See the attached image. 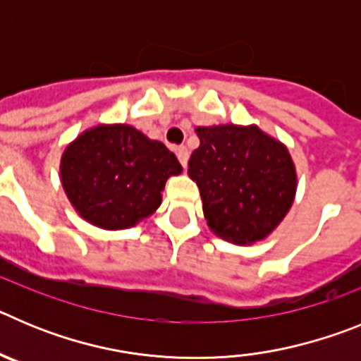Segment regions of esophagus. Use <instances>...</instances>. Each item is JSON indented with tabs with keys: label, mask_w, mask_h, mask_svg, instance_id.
Instances as JSON below:
<instances>
[{
	"label": "esophagus",
	"mask_w": 361,
	"mask_h": 361,
	"mask_svg": "<svg viewBox=\"0 0 361 361\" xmlns=\"http://www.w3.org/2000/svg\"><path fill=\"white\" fill-rule=\"evenodd\" d=\"M175 153H177V159L178 162L183 164V168L186 170L188 166V159H190V152H188V148H184V146H178L177 149H175Z\"/></svg>",
	"instance_id": "1"
}]
</instances>
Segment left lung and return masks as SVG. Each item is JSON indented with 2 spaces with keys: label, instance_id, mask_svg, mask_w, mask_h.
<instances>
[{
  "label": "left lung",
  "instance_id": "left-lung-1",
  "mask_svg": "<svg viewBox=\"0 0 361 361\" xmlns=\"http://www.w3.org/2000/svg\"><path fill=\"white\" fill-rule=\"evenodd\" d=\"M200 146L188 175L197 183L209 228L226 240H262L291 208L296 173L286 146L257 126L197 128Z\"/></svg>",
  "mask_w": 361,
  "mask_h": 361
}]
</instances>
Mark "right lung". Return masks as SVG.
<instances>
[{"instance_id": "right-lung-1", "label": "right lung", "mask_w": 361, "mask_h": 361, "mask_svg": "<svg viewBox=\"0 0 361 361\" xmlns=\"http://www.w3.org/2000/svg\"><path fill=\"white\" fill-rule=\"evenodd\" d=\"M183 171L162 142L126 124L95 126L78 137L61 159L63 188L92 224L123 229L161 206L166 178Z\"/></svg>"}]
</instances>
